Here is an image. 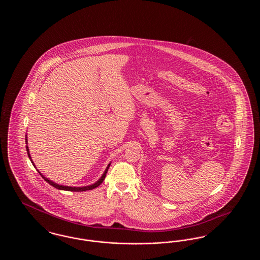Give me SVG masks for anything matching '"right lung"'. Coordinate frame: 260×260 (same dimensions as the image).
<instances>
[{"instance_id":"1","label":"right lung","mask_w":260,"mask_h":260,"mask_svg":"<svg viewBox=\"0 0 260 260\" xmlns=\"http://www.w3.org/2000/svg\"><path fill=\"white\" fill-rule=\"evenodd\" d=\"M25 142H26V144H28V140H27V135L25 136ZM26 151H27V154H28V157H29V159H30V161L33 164V166L36 168V166L34 165V161L32 160V158H31V155H30V152H29V147H28V145H26ZM110 165H111V162H109L108 164V166H107V168L105 169V171H104V173L103 174L101 175V177L99 178V180L96 181V182H94L93 184H90V185L87 186H82V187H76V186H64L60 185V184H57V183H55V182H53V181H51L50 179L49 178H47L46 176H44L42 173H40L39 171H38V173L41 174V176L49 183L51 186H53L54 188H56V189H59V190H64V191H72V192H83V191H87V190H92V189H94V188H96V187H99L102 182H103V180L105 179V176H106V173L108 172V169H109V167H110Z\"/></svg>"}]
</instances>
